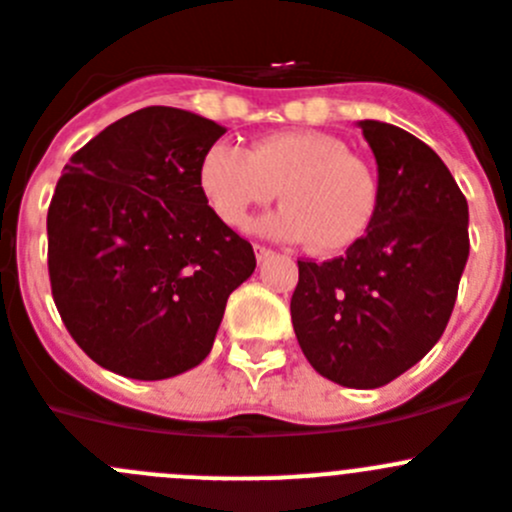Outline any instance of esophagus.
I'll return each instance as SVG.
<instances>
[{
	"instance_id": "obj_1",
	"label": "esophagus",
	"mask_w": 512,
	"mask_h": 512,
	"mask_svg": "<svg viewBox=\"0 0 512 512\" xmlns=\"http://www.w3.org/2000/svg\"><path fill=\"white\" fill-rule=\"evenodd\" d=\"M253 251H256V261H259V264H266L269 259H274V251L266 246H261V243H256V246H253Z\"/></svg>"
}]
</instances>
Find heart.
<instances>
[{
	"instance_id": "1",
	"label": "heart",
	"mask_w": 512,
	"mask_h": 512,
	"mask_svg": "<svg viewBox=\"0 0 512 512\" xmlns=\"http://www.w3.org/2000/svg\"><path fill=\"white\" fill-rule=\"evenodd\" d=\"M198 185L210 210L231 228L279 192L287 203L261 220L281 241H312L317 251H345L368 233L378 208V180L348 144L317 129L274 131L248 149L215 142L203 154Z\"/></svg>"
}]
</instances>
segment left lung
I'll use <instances>...</instances> for the list:
<instances>
[{
  "label": "left lung",
  "mask_w": 512,
  "mask_h": 512,
  "mask_svg": "<svg viewBox=\"0 0 512 512\" xmlns=\"http://www.w3.org/2000/svg\"><path fill=\"white\" fill-rule=\"evenodd\" d=\"M378 164L368 233L332 261H297L292 325L314 370L378 388L442 337L470 256V210L439 154L386 121H358Z\"/></svg>",
  "instance_id": "obj_1"
}]
</instances>
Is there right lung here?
<instances>
[{
  "label": "right lung",
  "mask_w": 512,
  "mask_h": 512,
  "mask_svg": "<svg viewBox=\"0 0 512 512\" xmlns=\"http://www.w3.org/2000/svg\"><path fill=\"white\" fill-rule=\"evenodd\" d=\"M225 129L172 106L139 109L65 164L48 210L55 307L101 368L162 381L208 358L225 302L256 269L210 210L203 154Z\"/></svg>",
  "instance_id": "obj_1"
}]
</instances>
